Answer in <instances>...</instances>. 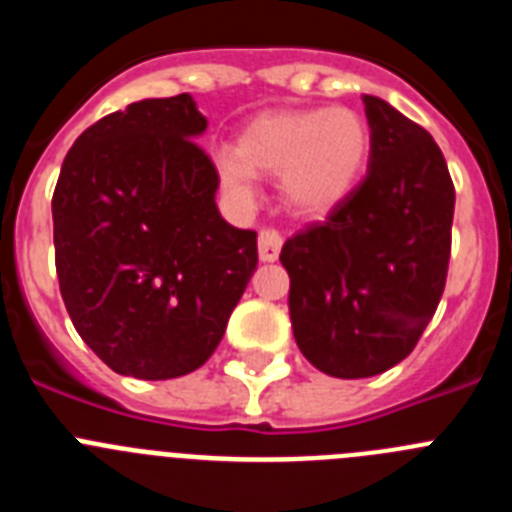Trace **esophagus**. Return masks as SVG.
Returning a JSON list of instances; mask_svg holds the SVG:
<instances>
[{
  "label": "esophagus",
  "mask_w": 512,
  "mask_h": 512,
  "mask_svg": "<svg viewBox=\"0 0 512 512\" xmlns=\"http://www.w3.org/2000/svg\"><path fill=\"white\" fill-rule=\"evenodd\" d=\"M282 233L274 228H264L259 233V259L261 261H277L279 251H282Z\"/></svg>",
  "instance_id": "obj_1"
}]
</instances>
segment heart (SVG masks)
I'll return each mask as SVG.
<instances>
[{
	"label": "heart",
	"mask_w": 512,
	"mask_h": 512,
	"mask_svg": "<svg viewBox=\"0 0 512 512\" xmlns=\"http://www.w3.org/2000/svg\"><path fill=\"white\" fill-rule=\"evenodd\" d=\"M369 151L372 130L356 110H279L253 117L235 138V151H220L215 164L235 200L256 197V174L279 176L292 210L325 215L359 182Z\"/></svg>",
	"instance_id": "b5f03b06"
}]
</instances>
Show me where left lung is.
Returning <instances> with one entry per match:
<instances>
[{
    "mask_svg": "<svg viewBox=\"0 0 512 512\" xmlns=\"http://www.w3.org/2000/svg\"><path fill=\"white\" fill-rule=\"evenodd\" d=\"M372 130L364 182L282 246L289 318L302 356L338 379L400 364L441 302L454 182L418 122L364 94Z\"/></svg>",
    "mask_w": 512,
    "mask_h": 512,
    "instance_id": "1",
    "label": "left lung"
}]
</instances>
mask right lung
I'll use <instances>...</instances> for the list:
<instances>
[{"instance_id":"1","label":"right lung","mask_w":512,"mask_h":512,"mask_svg":"<svg viewBox=\"0 0 512 512\" xmlns=\"http://www.w3.org/2000/svg\"><path fill=\"white\" fill-rule=\"evenodd\" d=\"M189 94L102 117L66 153L53 246L76 333L112 372L174 379L200 369L259 264L256 233L225 223L217 171L194 138Z\"/></svg>"}]
</instances>
